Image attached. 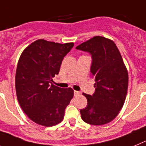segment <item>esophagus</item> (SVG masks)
Listing matches in <instances>:
<instances>
[{
  "mask_svg": "<svg viewBox=\"0 0 146 146\" xmlns=\"http://www.w3.org/2000/svg\"><path fill=\"white\" fill-rule=\"evenodd\" d=\"M79 94H80V92L77 91V90H74V96H79Z\"/></svg>",
  "mask_w": 146,
  "mask_h": 146,
  "instance_id": "34e87169",
  "label": "esophagus"
}]
</instances>
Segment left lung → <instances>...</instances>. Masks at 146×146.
<instances>
[{
    "mask_svg": "<svg viewBox=\"0 0 146 146\" xmlns=\"http://www.w3.org/2000/svg\"><path fill=\"white\" fill-rule=\"evenodd\" d=\"M91 55V76L95 79L93 95L83 94L87 107L81 109L84 122L94 125L107 124L115 119L125 100L128 74L115 43L95 36L76 47Z\"/></svg>",
    "mask_w": 146,
    "mask_h": 146,
    "instance_id": "1",
    "label": "left lung"
}]
</instances>
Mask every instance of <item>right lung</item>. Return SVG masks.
Here are the masks:
<instances>
[{"label":"right lung","mask_w":146,"mask_h":146,"mask_svg":"<svg viewBox=\"0 0 146 146\" xmlns=\"http://www.w3.org/2000/svg\"><path fill=\"white\" fill-rule=\"evenodd\" d=\"M73 45L38 39L21 55L15 74L17 98L24 112L37 124L50 127L64 119L73 90L55 86L52 82Z\"/></svg>","instance_id":"obj_1"}]
</instances>
